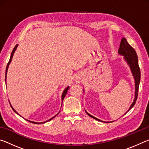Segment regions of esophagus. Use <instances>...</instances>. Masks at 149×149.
I'll use <instances>...</instances> for the list:
<instances>
[{
	"label": "esophagus",
	"mask_w": 149,
	"mask_h": 149,
	"mask_svg": "<svg viewBox=\"0 0 149 149\" xmlns=\"http://www.w3.org/2000/svg\"><path fill=\"white\" fill-rule=\"evenodd\" d=\"M75 82L76 83H78V84H79V83H80L81 82V79L79 77H76V79H75Z\"/></svg>",
	"instance_id": "34e87169"
}]
</instances>
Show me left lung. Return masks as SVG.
<instances>
[{
  "label": "left lung",
  "instance_id": "1",
  "mask_svg": "<svg viewBox=\"0 0 149 149\" xmlns=\"http://www.w3.org/2000/svg\"><path fill=\"white\" fill-rule=\"evenodd\" d=\"M118 53L123 56V58L125 59L126 62H127V64L129 65V66L131 69V71H132V73L133 74V76L134 77V79H135V98L132 105L130 106L129 110H128V111H129L130 110L132 109L133 106L135 105L136 100L137 99L139 87L140 79H141V71H140L139 66L137 54L136 53L135 49H133V48L131 46L129 43H128L125 38H122V40H121L120 48L119 49H118ZM85 112H86V111H85ZM86 113L90 117L94 118V119L96 120L100 121V122H103V121L100 120L97 118L93 116L92 115L89 114L87 112H86Z\"/></svg>",
  "mask_w": 149,
  "mask_h": 149
}]
</instances>
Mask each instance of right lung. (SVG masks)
<instances>
[{
    "label": "right lung",
    "instance_id": "obj_1",
    "mask_svg": "<svg viewBox=\"0 0 149 149\" xmlns=\"http://www.w3.org/2000/svg\"><path fill=\"white\" fill-rule=\"evenodd\" d=\"M17 45H16V46H15V47L14 48L13 50H12V53H11V56H10V60H9V62H8V64H7L6 69V74H5V81L6 80V75H7V71H8V68L9 64H10V62H11V61H12V57H13V55H14V52L16 51V49H17ZM68 89H69V87H68L65 88V89H64V92H63V93H62V102H63V100H64V97H65V95H66V93H67V92H68ZM10 107H11V108H12V110H13L14 111V112L16 113L17 114H18V113H17V112H16V111L14 109L13 107H12V105H11V104H10ZM59 113H60V112L58 113V114H57L56 115H55L54 117H52V118H50V119L48 120H47V121H45V122H33V121H30V120H27V121H28V122H31V123H35V124H41V123H46V122H49V121H50V120H52V119H53L54 118L56 117V116L59 114Z\"/></svg>",
    "mask_w": 149,
    "mask_h": 149
}]
</instances>
